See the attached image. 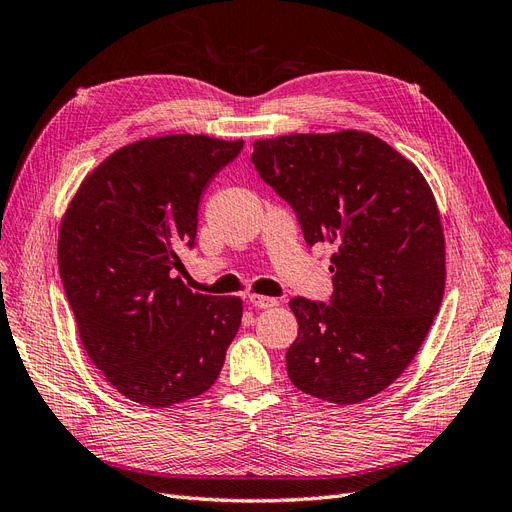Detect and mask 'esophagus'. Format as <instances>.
Instances as JSON below:
<instances>
[{"instance_id":"esophagus-1","label":"esophagus","mask_w":512,"mask_h":512,"mask_svg":"<svg viewBox=\"0 0 512 512\" xmlns=\"http://www.w3.org/2000/svg\"><path fill=\"white\" fill-rule=\"evenodd\" d=\"M250 303L258 309H269L277 305V299L273 297H265V294H250Z\"/></svg>"}]
</instances>
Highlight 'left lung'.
<instances>
[{
  "instance_id": "obj_1",
  "label": "left lung",
  "mask_w": 512,
  "mask_h": 512,
  "mask_svg": "<svg viewBox=\"0 0 512 512\" xmlns=\"http://www.w3.org/2000/svg\"><path fill=\"white\" fill-rule=\"evenodd\" d=\"M262 181L297 213L307 245H333L331 303L294 297L286 352L299 391L359 404L395 382L440 312L446 282L436 198L410 160L369 132L254 143Z\"/></svg>"
}]
</instances>
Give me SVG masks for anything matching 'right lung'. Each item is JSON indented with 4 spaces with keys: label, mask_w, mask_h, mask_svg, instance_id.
I'll list each match as a JSON object with an SVG mask.
<instances>
[{
    "label": "right lung",
    "mask_w": 512,
    "mask_h": 512,
    "mask_svg": "<svg viewBox=\"0 0 512 512\" xmlns=\"http://www.w3.org/2000/svg\"><path fill=\"white\" fill-rule=\"evenodd\" d=\"M241 149L205 134L143 138L91 170L61 220L59 275L81 342L136 404L211 389L239 331V297L192 292L175 269L177 247L196 241L200 196Z\"/></svg>",
    "instance_id": "add662e5"
}]
</instances>
